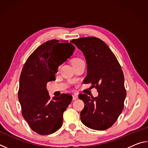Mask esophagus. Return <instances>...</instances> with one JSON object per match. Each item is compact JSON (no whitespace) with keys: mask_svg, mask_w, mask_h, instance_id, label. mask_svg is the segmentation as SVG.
<instances>
[{"mask_svg":"<svg viewBox=\"0 0 148 148\" xmlns=\"http://www.w3.org/2000/svg\"><path fill=\"white\" fill-rule=\"evenodd\" d=\"M77 98H78V95H77V94H74L73 95H72V99H73L74 101L76 100Z\"/></svg>","mask_w":148,"mask_h":148,"instance_id":"esophagus-1","label":"esophagus"}]
</instances>
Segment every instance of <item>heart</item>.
I'll use <instances>...</instances> for the list:
<instances>
[{"mask_svg":"<svg viewBox=\"0 0 148 148\" xmlns=\"http://www.w3.org/2000/svg\"><path fill=\"white\" fill-rule=\"evenodd\" d=\"M80 59H78V58H75V59H74L73 60H72V64L73 63H74V62H77V61H80Z\"/></svg>","mask_w":148,"mask_h":148,"instance_id":"heart-1","label":"heart"}]
</instances>
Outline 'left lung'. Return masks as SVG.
I'll use <instances>...</instances> for the list:
<instances>
[{
    "instance_id": "left-lung-1",
    "label": "left lung",
    "mask_w": 148,
    "mask_h": 148,
    "mask_svg": "<svg viewBox=\"0 0 148 148\" xmlns=\"http://www.w3.org/2000/svg\"><path fill=\"white\" fill-rule=\"evenodd\" d=\"M83 52L87 62L84 84H91L99 95L79 94L84 102L80 119L86 127L98 131L111 127L123 110L126 89L124 75L118 61L105 42L96 37L71 41Z\"/></svg>"
}]
</instances>
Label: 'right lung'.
Here are the masks:
<instances>
[{"label": "right lung", "mask_w": 148, "mask_h": 148, "mask_svg": "<svg viewBox=\"0 0 148 148\" xmlns=\"http://www.w3.org/2000/svg\"><path fill=\"white\" fill-rule=\"evenodd\" d=\"M74 49L70 43H61L58 40L47 41L32 52L22 69L18 91L21 113L31 129L39 134L53 133L62 126V114L72 97L62 93L51 99L46 86L47 82L56 80L59 66Z\"/></svg>", "instance_id": "right-lung-1"}]
</instances>
